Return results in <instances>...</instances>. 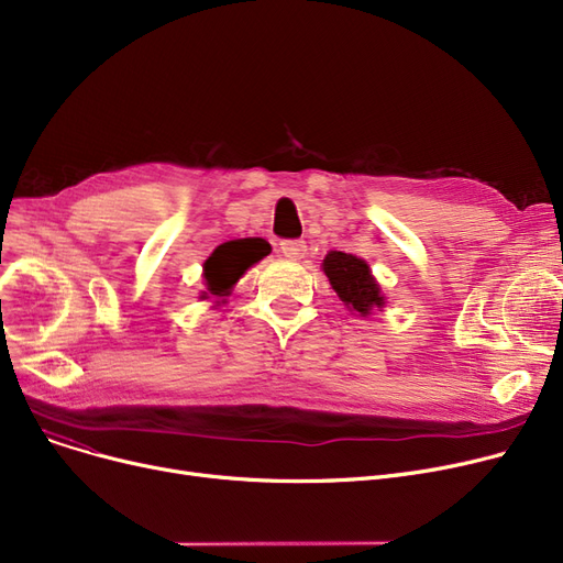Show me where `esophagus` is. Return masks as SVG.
<instances>
[{"instance_id": "esophagus-1", "label": "esophagus", "mask_w": 563, "mask_h": 563, "mask_svg": "<svg viewBox=\"0 0 563 563\" xmlns=\"http://www.w3.org/2000/svg\"><path fill=\"white\" fill-rule=\"evenodd\" d=\"M280 251H283V255L289 257V260H301V257L306 255L308 246H306V242H301V240H285V242H280Z\"/></svg>"}]
</instances>
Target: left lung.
Instances as JSON below:
<instances>
[{"label": "left lung", "mask_w": 563, "mask_h": 563, "mask_svg": "<svg viewBox=\"0 0 563 563\" xmlns=\"http://www.w3.org/2000/svg\"><path fill=\"white\" fill-rule=\"evenodd\" d=\"M323 274L329 276L338 297L349 310H356L365 317L372 312V308L383 306L380 287L372 278L365 260L351 253L331 251L327 260H323Z\"/></svg>", "instance_id": "1"}]
</instances>
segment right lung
Listing matches in <instances>:
<instances>
[{
  "instance_id": "right-lung-1",
  "label": "right lung",
  "mask_w": 563,
  "mask_h": 563,
  "mask_svg": "<svg viewBox=\"0 0 563 563\" xmlns=\"http://www.w3.org/2000/svg\"><path fill=\"white\" fill-rule=\"evenodd\" d=\"M264 255L266 253L262 251V246L246 240L221 244L205 262L207 291L217 294V297H225L228 289L242 278L249 266L262 260ZM207 291H202V297H207Z\"/></svg>"
}]
</instances>
